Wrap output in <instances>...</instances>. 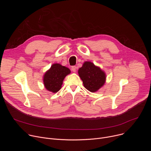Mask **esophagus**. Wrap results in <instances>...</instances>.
I'll return each mask as SVG.
<instances>
[{
    "label": "esophagus",
    "instance_id": "esophagus-1",
    "mask_svg": "<svg viewBox=\"0 0 151 151\" xmlns=\"http://www.w3.org/2000/svg\"><path fill=\"white\" fill-rule=\"evenodd\" d=\"M71 70L72 72H76V66H72L71 68Z\"/></svg>",
    "mask_w": 151,
    "mask_h": 151
}]
</instances>
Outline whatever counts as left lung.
I'll return each mask as SVG.
<instances>
[{"instance_id": "obj_1", "label": "left lung", "mask_w": 151, "mask_h": 151, "mask_svg": "<svg viewBox=\"0 0 151 151\" xmlns=\"http://www.w3.org/2000/svg\"><path fill=\"white\" fill-rule=\"evenodd\" d=\"M78 74L84 87L94 93L103 87L106 82V73L90 61H85L78 70Z\"/></svg>"}]
</instances>
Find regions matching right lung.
<instances>
[{"label": "right lung", "mask_w": 151, "mask_h": 151, "mask_svg": "<svg viewBox=\"0 0 151 151\" xmlns=\"http://www.w3.org/2000/svg\"><path fill=\"white\" fill-rule=\"evenodd\" d=\"M70 73L69 68L55 63L44 75V84L46 89L53 93L58 92L61 88L63 80Z\"/></svg>", "instance_id": "add662e5"}]
</instances>
